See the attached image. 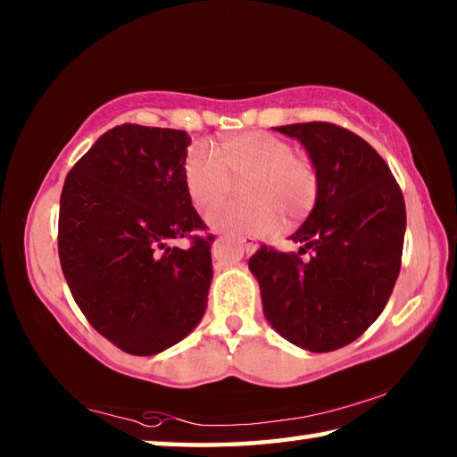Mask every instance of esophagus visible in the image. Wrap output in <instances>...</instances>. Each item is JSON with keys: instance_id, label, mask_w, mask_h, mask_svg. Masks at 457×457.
<instances>
[{"instance_id": "esophagus-1", "label": "esophagus", "mask_w": 457, "mask_h": 457, "mask_svg": "<svg viewBox=\"0 0 457 457\" xmlns=\"http://www.w3.org/2000/svg\"><path fill=\"white\" fill-rule=\"evenodd\" d=\"M237 244L242 245V250H244L245 253L256 252V247H258V244L253 242V239H250V237H239V239H237ZM218 247H220V242H215V244H213V256H215V258H220Z\"/></svg>"}]
</instances>
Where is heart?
Instances as JSON below:
<instances>
[{"instance_id": "heart-1", "label": "heart", "mask_w": 457, "mask_h": 457, "mask_svg": "<svg viewBox=\"0 0 457 457\" xmlns=\"http://www.w3.org/2000/svg\"><path fill=\"white\" fill-rule=\"evenodd\" d=\"M183 181L193 204L207 210L239 185L244 201L220 205L207 215L215 231L234 236H264L306 220L319 199V173L312 161L294 154L290 143L268 133L226 138L218 153L191 146L183 163Z\"/></svg>"}]
</instances>
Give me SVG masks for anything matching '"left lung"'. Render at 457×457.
<instances>
[{
	"instance_id": "left-lung-1",
	"label": "left lung",
	"mask_w": 457,
	"mask_h": 457,
	"mask_svg": "<svg viewBox=\"0 0 457 457\" xmlns=\"http://www.w3.org/2000/svg\"><path fill=\"white\" fill-rule=\"evenodd\" d=\"M274 130L303 143L319 173V199L290 236L298 253L262 245L250 258L266 320L288 343L328 353L359 338L389 300L401 270L405 201L373 146L330 122Z\"/></svg>"
}]
</instances>
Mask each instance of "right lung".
<instances>
[{"label": "right lung", "instance_id": "obj_1", "mask_svg": "<svg viewBox=\"0 0 457 457\" xmlns=\"http://www.w3.org/2000/svg\"><path fill=\"white\" fill-rule=\"evenodd\" d=\"M185 130L119 125L72 167L60 195L58 253L76 304L120 351L149 357L204 319L213 237L183 181Z\"/></svg>", "mask_w": 457, "mask_h": 457}]
</instances>
